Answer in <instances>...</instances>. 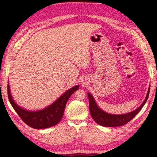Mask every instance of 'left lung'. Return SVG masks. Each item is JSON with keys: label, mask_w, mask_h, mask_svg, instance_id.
<instances>
[{"label": "left lung", "mask_w": 157, "mask_h": 157, "mask_svg": "<svg viewBox=\"0 0 157 157\" xmlns=\"http://www.w3.org/2000/svg\"><path fill=\"white\" fill-rule=\"evenodd\" d=\"M150 86H149L148 91L146 98L141 105L138 107L136 109L132 111V112L127 113L121 115H115V114H110L106 113L105 111L101 109L98 107L95 102L94 97L91 94L88 93V97L89 100V111L90 113L94 118V120L98 124L104 127H119L125 124L128 123L132 119L135 117V116L141 110L143 106L147 102L149 97V93H150Z\"/></svg>", "instance_id": "8db88e82"}]
</instances>
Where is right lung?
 Segmentation results:
<instances>
[{
  "label": "right lung",
  "mask_w": 157,
  "mask_h": 157,
  "mask_svg": "<svg viewBox=\"0 0 157 157\" xmlns=\"http://www.w3.org/2000/svg\"><path fill=\"white\" fill-rule=\"evenodd\" d=\"M79 89L77 85L66 91L58 99L44 109L39 111H28L23 109L16 104L10 93L9 84L7 94L10 104L24 123L34 129H45L56 125L62 120L67 101L74 92Z\"/></svg>",
  "instance_id": "1"
}]
</instances>
